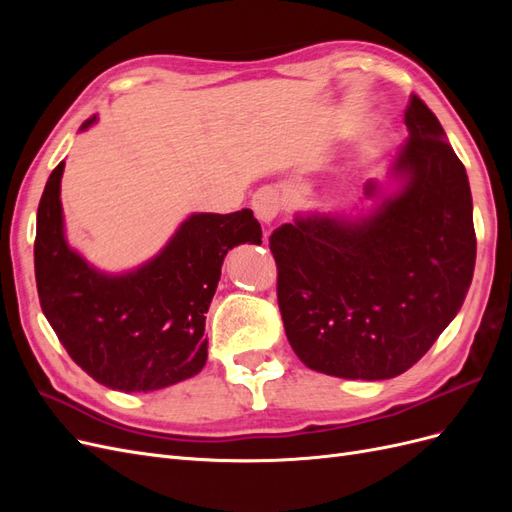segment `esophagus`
<instances>
[{"label":"esophagus","mask_w":512,"mask_h":512,"mask_svg":"<svg viewBox=\"0 0 512 512\" xmlns=\"http://www.w3.org/2000/svg\"><path fill=\"white\" fill-rule=\"evenodd\" d=\"M252 209L262 224H271L277 215H280V209H282L280 194H277L273 188H260L252 198Z\"/></svg>","instance_id":"esophagus-1"}]
</instances>
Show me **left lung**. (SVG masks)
Masks as SVG:
<instances>
[{
	"mask_svg": "<svg viewBox=\"0 0 512 512\" xmlns=\"http://www.w3.org/2000/svg\"><path fill=\"white\" fill-rule=\"evenodd\" d=\"M406 126L395 194L365 218L299 215L269 237L286 337L320 374H404L451 324L472 284L466 168L418 96L408 102Z\"/></svg>",
	"mask_w": 512,
	"mask_h": 512,
	"instance_id": "left-lung-1",
	"label": "left lung"
}]
</instances>
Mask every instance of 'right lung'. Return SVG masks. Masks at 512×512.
I'll list each match as a JSON object with an SVG mask.
<instances>
[{
	"label": "right lung",
	"mask_w": 512,
	"mask_h": 512,
	"mask_svg": "<svg viewBox=\"0 0 512 512\" xmlns=\"http://www.w3.org/2000/svg\"><path fill=\"white\" fill-rule=\"evenodd\" d=\"M64 166L59 162L44 185L34 243L40 305L61 346L96 382L123 393L158 391L196 376L207 363L205 314L224 256L235 245L262 243L254 213H194L156 258L108 275L66 241L59 200Z\"/></svg>",
	"instance_id": "add662e5"
}]
</instances>
